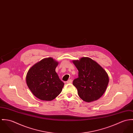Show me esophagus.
<instances>
[{
  "label": "esophagus",
  "instance_id": "obj_1",
  "mask_svg": "<svg viewBox=\"0 0 133 133\" xmlns=\"http://www.w3.org/2000/svg\"><path fill=\"white\" fill-rule=\"evenodd\" d=\"M72 82V79H69V80H68V81H67V84H71Z\"/></svg>",
  "mask_w": 133,
  "mask_h": 133
}]
</instances>
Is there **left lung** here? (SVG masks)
<instances>
[{
    "label": "left lung",
    "instance_id": "obj_1",
    "mask_svg": "<svg viewBox=\"0 0 133 133\" xmlns=\"http://www.w3.org/2000/svg\"><path fill=\"white\" fill-rule=\"evenodd\" d=\"M78 71V77L73 85L84 101L90 103L98 99L106 90L109 82L106 71L95 61L88 57L73 61Z\"/></svg>",
    "mask_w": 133,
    "mask_h": 133
}]
</instances>
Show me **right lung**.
<instances>
[{
  "mask_svg": "<svg viewBox=\"0 0 133 133\" xmlns=\"http://www.w3.org/2000/svg\"><path fill=\"white\" fill-rule=\"evenodd\" d=\"M59 63L52 58H45L28 71L26 82L32 94L42 101L54 99L62 92L64 83L56 72Z\"/></svg>",
  "mask_w": 133,
  "mask_h": 133,
  "instance_id": "obj_1",
  "label": "right lung"
}]
</instances>
